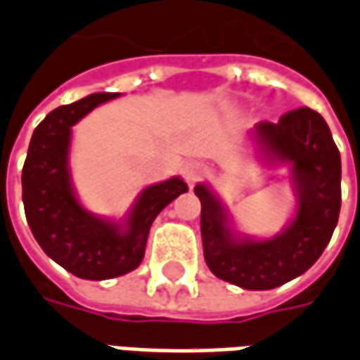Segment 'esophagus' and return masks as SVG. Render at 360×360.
Masks as SVG:
<instances>
[{"instance_id":"esophagus-1","label":"esophagus","mask_w":360,"mask_h":360,"mask_svg":"<svg viewBox=\"0 0 360 360\" xmlns=\"http://www.w3.org/2000/svg\"><path fill=\"white\" fill-rule=\"evenodd\" d=\"M185 179H187L188 185H195L196 181H200L208 173V165L204 164V162H196V160H193V162H188L187 165H185Z\"/></svg>"}]
</instances>
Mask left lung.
<instances>
[{"label": "left lung", "instance_id": "left-lung-1", "mask_svg": "<svg viewBox=\"0 0 360 360\" xmlns=\"http://www.w3.org/2000/svg\"><path fill=\"white\" fill-rule=\"evenodd\" d=\"M255 133L264 152L291 165L299 206L285 231L266 241H237L208 187L196 185L195 195L202 204L200 233L212 274L266 291L304 274L332 239L341 208V158L328 123L310 108L287 111L278 123L260 121Z\"/></svg>", "mask_w": 360, "mask_h": 360}]
</instances>
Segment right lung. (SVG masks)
I'll use <instances>...</instances> for the list:
<instances>
[{
    "instance_id": "obj_1",
    "label": "right lung",
    "mask_w": 360,
    "mask_h": 360,
    "mask_svg": "<svg viewBox=\"0 0 360 360\" xmlns=\"http://www.w3.org/2000/svg\"><path fill=\"white\" fill-rule=\"evenodd\" d=\"M117 96V92L90 94L50 111L34 129L22 165V204L34 239L67 271L94 281L117 278L141 264L152 221L188 191L179 177L146 187L123 229L96 218L79 204L67 165L71 127L96 105Z\"/></svg>"
}]
</instances>
